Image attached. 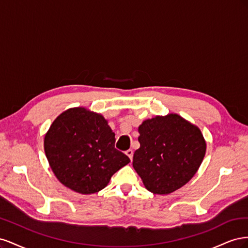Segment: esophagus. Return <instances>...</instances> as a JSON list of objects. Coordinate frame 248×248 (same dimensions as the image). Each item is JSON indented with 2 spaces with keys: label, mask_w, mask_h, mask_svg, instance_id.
Returning <instances> with one entry per match:
<instances>
[{
  "label": "esophagus",
  "mask_w": 248,
  "mask_h": 248,
  "mask_svg": "<svg viewBox=\"0 0 248 248\" xmlns=\"http://www.w3.org/2000/svg\"><path fill=\"white\" fill-rule=\"evenodd\" d=\"M126 153V155L127 156H128L129 157V158H130V160L132 159V156H133V151H132V150L131 149H129V150H127V151L125 152Z\"/></svg>",
  "instance_id": "34e87169"
}]
</instances>
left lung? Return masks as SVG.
I'll return each instance as SVG.
<instances>
[{
    "mask_svg": "<svg viewBox=\"0 0 248 248\" xmlns=\"http://www.w3.org/2000/svg\"><path fill=\"white\" fill-rule=\"evenodd\" d=\"M139 132L140 147L132 166L149 191L169 194L196 175L206 153V141L196 125L170 114L146 120Z\"/></svg>",
    "mask_w": 248,
    "mask_h": 248,
    "instance_id": "8db88e82",
    "label": "left lung"
}]
</instances>
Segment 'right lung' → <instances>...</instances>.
<instances>
[{
  "mask_svg": "<svg viewBox=\"0 0 248 248\" xmlns=\"http://www.w3.org/2000/svg\"><path fill=\"white\" fill-rule=\"evenodd\" d=\"M115 133L100 114L85 108L63 111L44 138V151L58 180L71 190L91 194L130 162L115 148Z\"/></svg>",
  "mask_w": 248,
  "mask_h": 248,
  "instance_id": "obj_1",
  "label": "right lung"
}]
</instances>
